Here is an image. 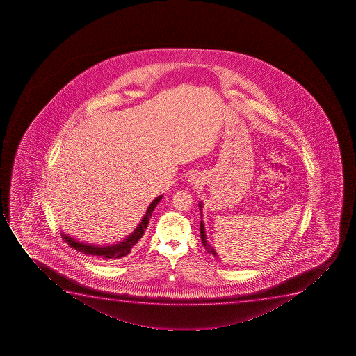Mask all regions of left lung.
Segmentation results:
<instances>
[{"label":"left lung","instance_id":"8db88e82","mask_svg":"<svg viewBox=\"0 0 356 356\" xmlns=\"http://www.w3.org/2000/svg\"><path fill=\"white\" fill-rule=\"evenodd\" d=\"M199 207H202V206L199 205ZM200 234H201V242H202V245L205 247L206 251L207 252H209V254H212V255H216V252H214L213 249H212V247L209 245V243H207V238H206V234H205V227H204V224H202V222H200Z\"/></svg>","mask_w":356,"mask_h":356}]
</instances>
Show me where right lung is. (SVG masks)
Instances as JSON below:
<instances>
[{
	"label": "right lung",
	"mask_w": 356,
	"mask_h": 356,
	"mask_svg": "<svg viewBox=\"0 0 356 356\" xmlns=\"http://www.w3.org/2000/svg\"><path fill=\"white\" fill-rule=\"evenodd\" d=\"M161 199H162V195L156 197L155 200L151 202L150 206L147 207V213H145V216L142 219V222H139V225L134 229V232L125 241L119 242L118 244H113V245H109V247H95V245L84 244V243L75 241V239L69 237L65 234H62V236H63L64 241L69 244V247L75 249L79 252H82L84 255L95 256V257H99V259H122V257L129 255L132 249L136 247V244L142 238L143 234L147 230L149 222H150L152 211L155 209Z\"/></svg>",
	"instance_id": "add662e5"
}]
</instances>
